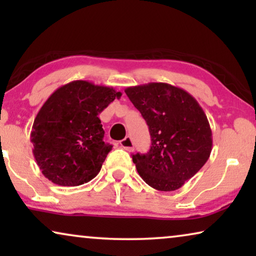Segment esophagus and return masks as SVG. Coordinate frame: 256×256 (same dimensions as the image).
<instances>
[{"instance_id": "1", "label": "esophagus", "mask_w": 256, "mask_h": 256, "mask_svg": "<svg viewBox=\"0 0 256 256\" xmlns=\"http://www.w3.org/2000/svg\"><path fill=\"white\" fill-rule=\"evenodd\" d=\"M120 144L122 148H124V150H127V152H132V150H134V143H132V138H129V136H127V138L122 140V141H120Z\"/></svg>"}]
</instances>
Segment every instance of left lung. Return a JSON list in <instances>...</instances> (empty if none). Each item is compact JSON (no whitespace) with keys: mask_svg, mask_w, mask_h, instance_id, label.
<instances>
[{"mask_svg":"<svg viewBox=\"0 0 256 256\" xmlns=\"http://www.w3.org/2000/svg\"><path fill=\"white\" fill-rule=\"evenodd\" d=\"M152 136L146 154L132 155L142 180L158 191H174L208 162L212 130L198 101L180 87L149 82L127 87Z\"/></svg>","mask_w":256,"mask_h":256,"instance_id":"8db88e82","label":"left lung"}]
</instances>
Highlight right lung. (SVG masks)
<instances>
[{
  "mask_svg": "<svg viewBox=\"0 0 256 256\" xmlns=\"http://www.w3.org/2000/svg\"><path fill=\"white\" fill-rule=\"evenodd\" d=\"M121 92L74 80L48 96L34 118L31 142L42 174L60 186H78L100 172L112 146L104 142L101 112Z\"/></svg>",
  "mask_w": 256,
  "mask_h": 256,
  "instance_id": "obj_1",
  "label": "right lung"
}]
</instances>
